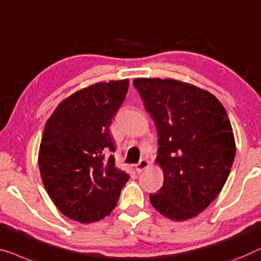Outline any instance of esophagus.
<instances>
[{
	"label": "esophagus",
	"instance_id": "1",
	"mask_svg": "<svg viewBox=\"0 0 261 261\" xmlns=\"http://www.w3.org/2000/svg\"><path fill=\"white\" fill-rule=\"evenodd\" d=\"M148 166H149V161H148L147 159L140 160V162L136 164V171L141 172L142 170L146 169V168H148Z\"/></svg>",
	"mask_w": 261,
	"mask_h": 261
}]
</instances>
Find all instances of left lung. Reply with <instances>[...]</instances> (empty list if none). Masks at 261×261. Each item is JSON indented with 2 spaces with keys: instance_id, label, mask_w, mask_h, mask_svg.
<instances>
[{
  "instance_id": "obj_1",
  "label": "left lung",
  "mask_w": 261,
  "mask_h": 261,
  "mask_svg": "<svg viewBox=\"0 0 261 261\" xmlns=\"http://www.w3.org/2000/svg\"><path fill=\"white\" fill-rule=\"evenodd\" d=\"M133 85L159 135L163 186L149 199L172 220L194 218L217 197L231 171L236 142L214 94L174 79L138 78Z\"/></svg>"
}]
</instances>
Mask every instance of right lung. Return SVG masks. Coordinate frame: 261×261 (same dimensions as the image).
I'll list each match as a JSON object with an SVG mask.
<instances>
[{"label":"right lung","mask_w":261,"mask_h":261,"mask_svg":"<svg viewBox=\"0 0 261 261\" xmlns=\"http://www.w3.org/2000/svg\"><path fill=\"white\" fill-rule=\"evenodd\" d=\"M129 80L98 83L59 103L44 127L39 171L52 202L79 223L105 218L129 179L115 167L112 119L125 100Z\"/></svg>","instance_id":"obj_1"}]
</instances>
